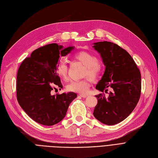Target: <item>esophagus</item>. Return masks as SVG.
Wrapping results in <instances>:
<instances>
[{
    "mask_svg": "<svg viewBox=\"0 0 158 158\" xmlns=\"http://www.w3.org/2000/svg\"><path fill=\"white\" fill-rule=\"evenodd\" d=\"M80 96L82 98H86L88 96V94H80Z\"/></svg>",
    "mask_w": 158,
    "mask_h": 158,
    "instance_id": "34e87169",
    "label": "esophagus"
}]
</instances>
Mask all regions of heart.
Here are the masks:
<instances>
[{
  "mask_svg": "<svg viewBox=\"0 0 158 158\" xmlns=\"http://www.w3.org/2000/svg\"><path fill=\"white\" fill-rule=\"evenodd\" d=\"M74 58L86 66L84 76H88L92 79H96L100 74L102 65L98 58L94 54L87 51H80L74 54ZM56 72L60 77L66 80L68 75V66L64 60L60 62L56 66ZM90 86L88 78L80 80H72L68 84L67 89L69 91L80 94H86Z\"/></svg>",
  "mask_w": 158,
  "mask_h": 158,
  "instance_id": "b5f03b06",
  "label": "heart"
}]
</instances>
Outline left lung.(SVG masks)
Masks as SVG:
<instances>
[{
    "instance_id": "8db88e82",
    "label": "left lung",
    "mask_w": 158,
    "mask_h": 158,
    "mask_svg": "<svg viewBox=\"0 0 158 158\" xmlns=\"http://www.w3.org/2000/svg\"><path fill=\"white\" fill-rule=\"evenodd\" d=\"M106 66L104 74L96 88L106 92L96 96L98 104L94 116L106 125H114L133 112L141 94V74L134 59L126 50L111 42L94 43Z\"/></svg>"
}]
</instances>
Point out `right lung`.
<instances>
[{
  "mask_svg": "<svg viewBox=\"0 0 158 158\" xmlns=\"http://www.w3.org/2000/svg\"><path fill=\"white\" fill-rule=\"evenodd\" d=\"M49 44L34 50L19 67L16 78V96L20 107L33 120L53 126L65 117L68 108L77 94L74 92L51 94L53 89L62 88L56 72L60 56L74 49Z\"/></svg>",
  "mask_w": 158,
  "mask_h": 158,
  "instance_id": "add662e5",
  "label": "right lung"
}]
</instances>
